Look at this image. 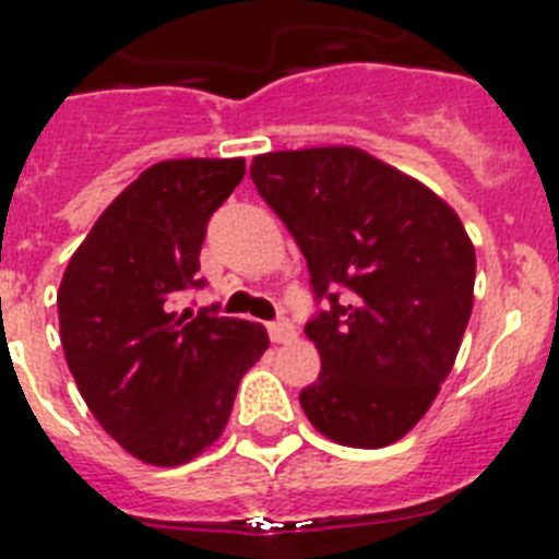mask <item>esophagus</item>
I'll return each instance as SVG.
<instances>
[{
    "instance_id": "1",
    "label": "esophagus",
    "mask_w": 559,
    "mask_h": 559,
    "mask_svg": "<svg viewBox=\"0 0 559 559\" xmlns=\"http://www.w3.org/2000/svg\"><path fill=\"white\" fill-rule=\"evenodd\" d=\"M270 337H273V343H293L298 332L289 320H275V323H270Z\"/></svg>"
}]
</instances>
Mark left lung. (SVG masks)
<instances>
[{"label": "left lung", "instance_id": "left-lung-1", "mask_svg": "<svg viewBox=\"0 0 559 559\" xmlns=\"http://www.w3.org/2000/svg\"><path fill=\"white\" fill-rule=\"evenodd\" d=\"M250 177L329 298L307 323L320 373L300 391L304 414L346 448L394 444L433 405L473 312L475 247L459 213L354 145L259 154Z\"/></svg>", "mask_w": 559, "mask_h": 559}]
</instances>
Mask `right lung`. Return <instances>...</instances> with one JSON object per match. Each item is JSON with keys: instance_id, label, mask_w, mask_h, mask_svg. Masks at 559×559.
Segmentation results:
<instances>
[{"instance_id": "add662e5", "label": "right lung", "mask_w": 559, "mask_h": 559, "mask_svg": "<svg viewBox=\"0 0 559 559\" xmlns=\"http://www.w3.org/2000/svg\"><path fill=\"white\" fill-rule=\"evenodd\" d=\"M241 177V157L145 168L100 213L58 286L78 391L106 433L154 467H179L219 439L241 377L270 346L259 323L171 309L202 286L207 219Z\"/></svg>"}]
</instances>
